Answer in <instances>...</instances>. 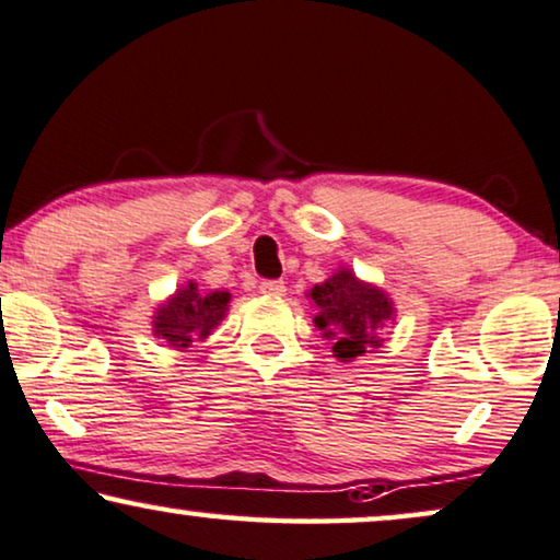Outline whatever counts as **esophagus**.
<instances>
[{"label": "esophagus", "mask_w": 560, "mask_h": 560, "mask_svg": "<svg viewBox=\"0 0 560 560\" xmlns=\"http://www.w3.org/2000/svg\"><path fill=\"white\" fill-rule=\"evenodd\" d=\"M260 294L273 296V300H279V296L287 294L284 281H260Z\"/></svg>", "instance_id": "1"}]
</instances>
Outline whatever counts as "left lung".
<instances>
[{"label":"left lung","instance_id":"obj_1","mask_svg":"<svg viewBox=\"0 0 560 560\" xmlns=\"http://www.w3.org/2000/svg\"><path fill=\"white\" fill-rule=\"evenodd\" d=\"M317 315L312 323L332 340V355L348 363L384 346V330L397 319V307L382 287L358 279L340 266L330 279L307 292Z\"/></svg>","mask_w":560,"mask_h":560}]
</instances>
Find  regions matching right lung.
I'll return each mask as SVG.
<instances>
[{
  "label": "right lung",
  "instance_id": "1",
  "mask_svg": "<svg viewBox=\"0 0 560 560\" xmlns=\"http://www.w3.org/2000/svg\"><path fill=\"white\" fill-rule=\"evenodd\" d=\"M230 310V292H199L197 281H186L166 296L151 317V330L168 348L186 350L207 340Z\"/></svg>",
  "mask_w": 560,
  "mask_h": 560
}]
</instances>
